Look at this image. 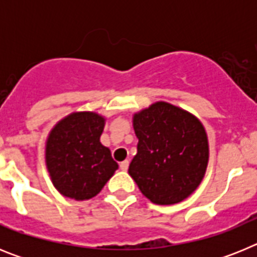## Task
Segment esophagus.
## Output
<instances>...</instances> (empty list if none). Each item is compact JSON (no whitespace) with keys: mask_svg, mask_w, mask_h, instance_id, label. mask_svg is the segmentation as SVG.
<instances>
[{"mask_svg":"<svg viewBox=\"0 0 257 257\" xmlns=\"http://www.w3.org/2000/svg\"><path fill=\"white\" fill-rule=\"evenodd\" d=\"M128 165H130L128 160H124V161H122L121 163H119V167H121L122 171H126V170L128 169Z\"/></svg>","mask_w":257,"mask_h":257,"instance_id":"1","label":"esophagus"}]
</instances>
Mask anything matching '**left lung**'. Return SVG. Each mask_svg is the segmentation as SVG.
I'll return each instance as SVG.
<instances>
[{
  "instance_id": "left-lung-1",
  "label": "left lung",
  "mask_w": 257,
  "mask_h": 257,
  "mask_svg": "<svg viewBox=\"0 0 257 257\" xmlns=\"http://www.w3.org/2000/svg\"><path fill=\"white\" fill-rule=\"evenodd\" d=\"M139 139L128 174L156 205H175L196 192L207 171L206 128L193 113L156 101L133 115Z\"/></svg>"
}]
</instances>
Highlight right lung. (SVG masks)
<instances>
[{
    "label": "right lung",
    "instance_id": "right-lung-1",
    "mask_svg": "<svg viewBox=\"0 0 257 257\" xmlns=\"http://www.w3.org/2000/svg\"><path fill=\"white\" fill-rule=\"evenodd\" d=\"M105 121L96 112H72L50 130L45 163L52 185L64 197L94 198L118 169L110 149L100 143Z\"/></svg>",
    "mask_w": 257,
    "mask_h": 257
}]
</instances>
